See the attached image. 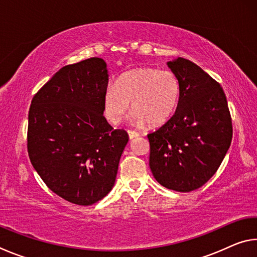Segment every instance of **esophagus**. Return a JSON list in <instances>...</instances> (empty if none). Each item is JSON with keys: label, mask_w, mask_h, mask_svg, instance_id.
Masks as SVG:
<instances>
[{"label": "esophagus", "mask_w": 257, "mask_h": 257, "mask_svg": "<svg viewBox=\"0 0 257 257\" xmlns=\"http://www.w3.org/2000/svg\"><path fill=\"white\" fill-rule=\"evenodd\" d=\"M128 136L130 139H134L139 136V134L137 132H135V130H128Z\"/></svg>", "instance_id": "esophagus-1"}]
</instances>
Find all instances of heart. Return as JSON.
Instances as JSON below:
<instances>
[{
  "label": "heart",
  "instance_id": "1",
  "mask_svg": "<svg viewBox=\"0 0 257 257\" xmlns=\"http://www.w3.org/2000/svg\"><path fill=\"white\" fill-rule=\"evenodd\" d=\"M181 87L172 71L138 68L121 75L115 85L106 87L103 107L106 119L119 124L132 102V121L136 124H163L176 112Z\"/></svg>",
  "mask_w": 257,
  "mask_h": 257
}]
</instances>
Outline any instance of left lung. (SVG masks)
I'll use <instances>...</instances> for the list:
<instances>
[{"instance_id":"1","label":"left lung","mask_w":257,"mask_h":257,"mask_svg":"<svg viewBox=\"0 0 257 257\" xmlns=\"http://www.w3.org/2000/svg\"><path fill=\"white\" fill-rule=\"evenodd\" d=\"M168 67L180 81L178 107L149 134L150 168L160 185L188 193L202 187L222 163L231 144L232 123L222 87L184 58Z\"/></svg>"}]
</instances>
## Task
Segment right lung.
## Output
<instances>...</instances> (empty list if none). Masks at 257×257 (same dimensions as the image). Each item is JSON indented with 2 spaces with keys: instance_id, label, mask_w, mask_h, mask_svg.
I'll return each instance as SVG.
<instances>
[{
  "instance_id": "1",
  "label": "right lung",
  "mask_w": 257,
  "mask_h": 257,
  "mask_svg": "<svg viewBox=\"0 0 257 257\" xmlns=\"http://www.w3.org/2000/svg\"><path fill=\"white\" fill-rule=\"evenodd\" d=\"M106 63L90 58L55 73L33 97L27 149L35 170L66 201L92 205L114 186L128 143L104 118Z\"/></svg>"
}]
</instances>
